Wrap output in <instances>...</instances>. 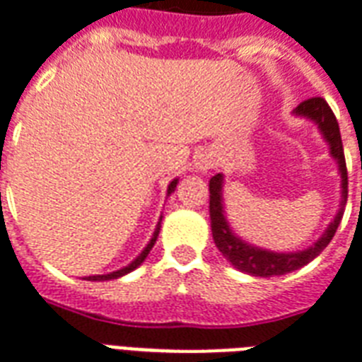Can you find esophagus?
<instances>
[{"instance_id": "1", "label": "esophagus", "mask_w": 362, "mask_h": 362, "mask_svg": "<svg viewBox=\"0 0 362 362\" xmlns=\"http://www.w3.org/2000/svg\"><path fill=\"white\" fill-rule=\"evenodd\" d=\"M195 169H197V173H209L211 169H214V157H212V153H203L197 159V163H195Z\"/></svg>"}]
</instances>
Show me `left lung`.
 <instances>
[{
	"instance_id": "8db88e82",
	"label": "left lung",
	"mask_w": 362,
	"mask_h": 362,
	"mask_svg": "<svg viewBox=\"0 0 362 362\" xmlns=\"http://www.w3.org/2000/svg\"><path fill=\"white\" fill-rule=\"evenodd\" d=\"M296 117L313 121L321 132L322 140L328 144L330 157L338 163V175L341 178V201L340 209L336 212L334 220L328 224L319 239L311 247L303 250H294V252H275L267 248L256 247L252 243H247L245 239L237 235L231 230L228 216H226L224 205V175L218 173L209 180V192H211V203H209V212H211V228L212 239L216 243L218 250L224 255V258L231 266L237 267L239 272L248 273L252 277H277V275H286V273L296 272L305 264H310L313 258L321 255L322 250L332 241L336 230L341 222L344 211L347 203V169L346 157H344V146H341L340 127L336 121V115L327 104L325 98L317 96L310 100L302 102L300 106L292 112Z\"/></svg>"
}]
</instances>
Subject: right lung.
Segmentation results:
<instances>
[{
  "label": "right lung",
  "instance_id": "1",
  "mask_svg": "<svg viewBox=\"0 0 362 362\" xmlns=\"http://www.w3.org/2000/svg\"><path fill=\"white\" fill-rule=\"evenodd\" d=\"M176 184H178V178H175V180L170 182L169 187H167V195H170V193L175 192ZM161 218H159V222H157L156 231H153V235H151L150 243L146 245L144 250H142V252H140V255H138L136 258H134V260L131 262V264H127L125 267H121V269H117V272L104 273V275H89V277H85V281H112V279H119V277H123V275H127V273L134 272V269H136L138 266H142V262H144L146 258H148L151 247H153V245H156V241H157V235H159V230H161Z\"/></svg>",
  "mask_w": 362,
  "mask_h": 362
}]
</instances>
